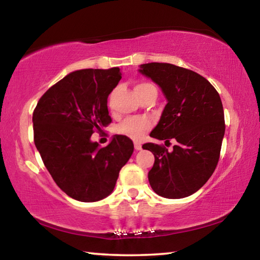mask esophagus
<instances>
[{
  "label": "esophagus",
  "instance_id": "esophagus-1",
  "mask_svg": "<svg viewBox=\"0 0 260 260\" xmlns=\"http://www.w3.org/2000/svg\"><path fill=\"white\" fill-rule=\"evenodd\" d=\"M134 148H135V150H141V149H142V144L135 142L134 143Z\"/></svg>",
  "mask_w": 260,
  "mask_h": 260
}]
</instances>
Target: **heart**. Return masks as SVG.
<instances>
[{"mask_svg": "<svg viewBox=\"0 0 260 260\" xmlns=\"http://www.w3.org/2000/svg\"><path fill=\"white\" fill-rule=\"evenodd\" d=\"M134 90L136 95L140 98V100L149 94L157 95L156 87L150 82H138L134 86ZM113 95L114 91H112V93L109 95V105H111L112 103ZM149 128H150V121L146 119V118H131V119H127L122 122L118 131H119L120 134L126 135L127 138L139 141L143 138L144 134L149 131Z\"/></svg>", "mask_w": 260, "mask_h": 260, "instance_id": "obj_1", "label": "heart"}]
</instances>
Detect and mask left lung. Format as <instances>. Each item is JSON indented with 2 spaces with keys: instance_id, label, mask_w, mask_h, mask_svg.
I'll return each mask as SVG.
<instances>
[{
  "instance_id": "left-lung-1",
  "label": "left lung",
  "mask_w": 260,
  "mask_h": 260,
  "mask_svg": "<svg viewBox=\"0 0 260 260\" xmlns=\"http://www.w3.org/2000/svg\"><path fill=\"white\" fill-rule=\"evenodd\" d=\"M140 72L155 81L167 100L150 136L178 142L172 151L160 144H143L155 156L149 183L165 199L190 196L204 186L218 165L225 134L221 100L215 88L191 70L148 63L141 65Z\"/></svg>"
}]
</instances>
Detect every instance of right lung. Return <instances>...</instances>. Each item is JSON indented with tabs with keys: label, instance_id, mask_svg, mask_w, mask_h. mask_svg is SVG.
Segmentation results:
<instances>
[{
	"label": "right lung",
	"instance_id": "add662e5",
	"mask_svg": "<svg viewBox=\"0 0 260 260\" xmlns=\"http://www.w3.org/2000/svg\"><path fill=\"white\" fill-rule=\"evenodd\" d=\"M120 79L118 68L74 71L51 86L34 109L35 147L57 186L77 201L109 196L133 153L126 135L113 136L103 148L90 140L111 124L108 96Z\"/></svg>",
	"mask_w": 260,
	"mask_h": 260
}]
</instances>
